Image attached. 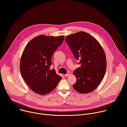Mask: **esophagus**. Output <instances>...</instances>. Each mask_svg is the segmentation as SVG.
<instances>
[{
	"mask_svg": "<svg viewBox=\"0 0 127 127\" xmlns=\"http://www.w3.org/2000/svg\"><path fill=\"white\" fill-rule=\"evenodd\" d=\"M70 73H69V72H67L66 74H65L64 75V76H65V77H67V76H70Z\"/></svg>",
	"mask_w": 127,
	"mask_h": 127,
	"instance_id": "esophagus-1",
	"label": "esophagus"
}]
</instances>
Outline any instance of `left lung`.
I'll list each match as a JSON object with an SVG mask.
<instances>
[{
    "label": "left lung",
    "instance_id": "left-lung-1",
    "mask_svg": "<svg viewBox=\"0 0 127 127\" xmlns=\"http://www.w3.org/2000/svg\"><path fill=\"white\" fill-rule=\"evenodd\" d=\"M65 41L80 64L74 72L77 81L73 88L81 94L91 93L101 83L106 70L102 46L94 37L84 32L68 35Z\"/></svg>",
    "mask_w": 127,
    "mask_h": 127
}]
</instances>
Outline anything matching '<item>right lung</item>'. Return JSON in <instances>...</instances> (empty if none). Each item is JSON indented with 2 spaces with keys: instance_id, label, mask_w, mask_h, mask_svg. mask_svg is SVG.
Instances as JSON below:
<instances>
[{
  "instance_id": "right-lung-1",
  "label": "right lung",
  "mask_w": 127,
  "mask_h": 127,
  "mask_svg": "<svg viewBox=\"0 0 127 127\" xmlns=\"http://www.w3.org/2000/svg\"><path fill=\"white\" fill-rule=\"evenodd\" d=\"M64 36L38 35L29 42L20 60L23 78L34 93L44 95L52 91L62 79L54 69L50 70L54 52L63 43Z\"/></svg>"
}]
</instances>
